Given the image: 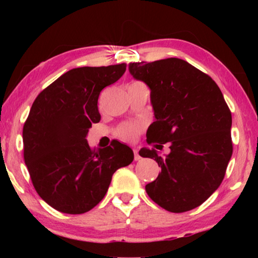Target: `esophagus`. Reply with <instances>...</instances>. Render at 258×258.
Masks as SVG:
<instances>
[{"label": "esophagus", "mask_w": 258, "mask_h": 258, "mask_svg": "<svg viewBox=\"0 0 258 258\" xmlns=\"http://www.w3.org/2000/svg\"><path fill=\"white\" fill-rule=\"evenodd\" d=\"M134 158H135V161H139L141 156L139 155V150L137 149H134Z\"/></svg>", "instance_id": "esophagus-1"}]
</instances>
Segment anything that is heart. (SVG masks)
<instances>
[{
	"label": "heart",
	"instance_id": "obj_1",
	"mask_svg": "<svg viewBox=\"0 0 258 258\" xmlns=\"http://www.w3.org/2000/svg\"><path fill=\"white\" fill-rule=\"evenodd\" d=\"M140 84V83H135ZM142 125L141 124H125L117 130V136L126 142H134L139 139Z\"/></svg>",
	"mask_w": 258,
	"mask_h": 258
}]
</instances>
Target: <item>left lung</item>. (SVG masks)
Here are the masks:
<instances>
[{
	"label": "left lung",
	"instance_id": "8db88e82",
	"mask_svg": "<svg viewBox=\"0 0 258 258\" xmlns=\"http://www.w3.org/2000/svg\"><path fill=\"white\" fill-rule=\"evenodd\" d=\"M129 73L150 89L155 122L147 142L156 149L170 143L165 156L140 150L161 167L146 191L170 213L195 209L220 186L232 155L231 112L223 94L210 76L181 58L129 63Z\"/></svg>",
	"mask_w": 258,
	"mask_h": 258
}]
</instances>
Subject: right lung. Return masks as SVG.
I'll list each match as a JSON object with an SVG mask.
<instances>
[{"instance_id": "right-lung-1", "label": "right lung", "mask_w": 258, "mask_h": 258, "mask_svg": "<svg viewBox=\"0 0 258 258\" xmlns=\"http://www.w3.org/2000/svg\"><path fill=\"white\" fill-rule=\"evenodd\" d=\"M125 63L69 70L42 90L23 126V156L41 199L64 214H83L103 199L117 169L134 160L132 148L112 141L91 149L87 135L100 122L102 89L125 72Z\"/></svg>"}]
</instances>
